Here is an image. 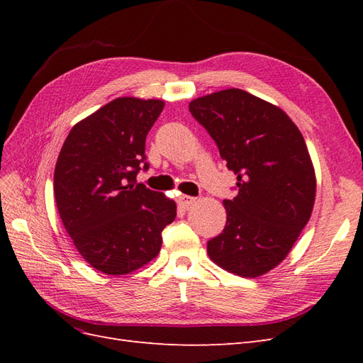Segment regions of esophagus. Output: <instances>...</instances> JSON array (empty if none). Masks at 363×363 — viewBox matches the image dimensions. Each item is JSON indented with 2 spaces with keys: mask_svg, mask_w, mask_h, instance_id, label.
<instances>
[{
  "mask_svg": "<svg viewBox=\"0 0 363 363\" xmlns=\"http://www.w3.org/2000/svg\"><path fill=\"white\" fill-rule=\"evenodd\" d=\"M196 201V196H191V195H180L179 196V204L183 207H189Z\"/></svg>",
  "mask_w": 363,
  "mask_h": 363,
  "instance_id": "obj_1",
  "label": "esophagus"
}]
</instances>
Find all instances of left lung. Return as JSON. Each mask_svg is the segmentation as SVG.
<instances>
[{"label":"left lung","instance_id":"obj_1","mask_svg":"<svg viewBox=\"0 0 363 363\" xmlns=\"http://www.w3.org/2000/svg\"><path fill=\"white\" fill-rule=\"evenodd\" d=\"M189 112L238 179L208 256L236 276L259 277L288 256L312 213L316 180L304 138L281 108L242 89L196 98Z\"/></svg>","mask_w":363,"mask_h":363}]
</instances>
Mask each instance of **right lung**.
Segmentation results:
<instances>
[{"mask_svg":"<svg viewBox=\"0 0 363 363\" xmlns=\"http://www.w3.org/2000/svg\"><path fill=\"white\" fill-rule=\"evenodd\" d=\"M164 103L123 96L75 124L54 171L62 223L91 265L123 276L155 259L177 207L136 183L150 164L145 139Z\"/></svg>","mask_w":363,"mask_h":363,"instance_id":"right-lung-1","label":"right lung"}]
</instances>
